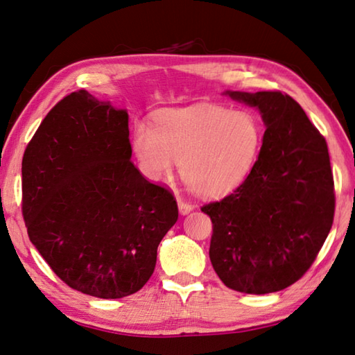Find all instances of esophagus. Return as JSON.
Instances as JSON below:
<instances>
[{
	"label": "esophagus",
	"instance_id": "esophagus-1",
	"mask_svg": "<svg viewBox=\"0 0 355 355\" xmlns=\"http://www.w3.org/2000/svg\"><path fill=\"white\" fill-rule=\"evenodd\" d=\"M178 207H179V213L182 214V216H185V214H188L190 211H193V207H191L190 204H187V202H184L182 199L178 200Z\"/></svg>",
	"mask_w": 355,
	"mask_h": 355
}]
</instances>
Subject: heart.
Masks as SVG:
<instances>
[{
  "label": "heart",
  "mask_w": 355,
  "mask_h": 355,
  "mask_svg": "<svg viewBox=\"0 0 355 355\" xmlns=\"http://www.w3.org/2000/svg\"><path fill=\"white\" fill-rule=\"evenodd\" d=\"M263 146V127L248 112L198 104L165 108L155 127L137 122L132 150L142 175L167 179L180 162V175L202 198L216 199L243 184Z\"/></svg>",
  "instance_id": "obj_1"
}]
</instances>
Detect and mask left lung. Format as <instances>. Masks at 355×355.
<instances>
[{"label": "left lung", "mask_w": 355, "mask_h": 355, "mask_svg": "<svg viewBox=\"0 0 355 355\" xmlns=\"http://www.w3.org/2000/svg\"><path fill=\"white\" fill-rule=\"evenodd\" d=\"M225 95L256 107L265 133L243 184L202 207L213 222L209 260L234 291L276 293L308 271L332 227L336 196L327 141L284 93Z\"/></svg>", "instance_id": "left-lung-1"}]
</instances>
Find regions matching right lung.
Masks as SVG:
<instances>
[{
  "mask_svg": "<svg viewBox=\"0 0 355 355\" xmlns=\"http://www.w3.org/2000/svg\"><path fill=\"white\" fill-rule=\"evenodd\" d=\"M128 135L125 108L79 90L47 113L23 157L31 242L64 284L99 299L147 284L179 214L130 161Z\"/></svg>",
  "mask_w": 355,
  "mask_h": 355,
  "instance_id": "1",
  "label": "right lung"
}]
</instances>
